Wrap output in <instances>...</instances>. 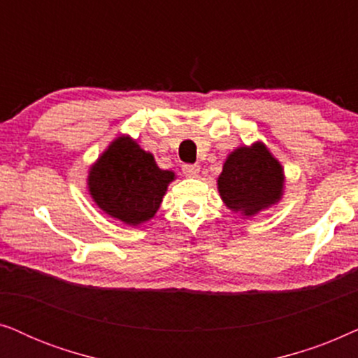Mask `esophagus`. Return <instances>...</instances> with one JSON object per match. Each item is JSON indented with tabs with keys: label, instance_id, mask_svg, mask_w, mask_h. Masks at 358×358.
I'll return each instance as SVG.
<instances>
[{
	"label": "esophagus",
	"instance_id": "1",
	"mask_svg": "<svg viewBox=\"0 0 358 358\" xmlns=\"http://www.w3.org/2000/svg\"><path fill=\"white\" fill-rule=\"evenodd\" d=\"M182 173L187 176V178H197L200 173V166L199 164H184Z\"/></svg>",
	"mask_w": 358,
	"mask_h": 358
}]
</instances>
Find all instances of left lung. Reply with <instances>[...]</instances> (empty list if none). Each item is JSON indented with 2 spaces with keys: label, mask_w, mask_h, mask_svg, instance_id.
I'll use <instances>...</instances> for the list:
<instances>
[{
  "label": "left lung",
  "mask_w": 358,
  "mask_h": 358,
  "mask_svg": "<svg viewBox=\"0 0 358 358\" xmlns=\"http://www.w3.org/2000/svg\"><path fill=\"white\" fill-rule=\"evenodd\" d=\"M223 203L244 218L280 202L285 185L283 168L262 141L243 145L227 156L217 179Z\"/></svg>",
  "instance_id": "left-lung-1"
}]
</instances>
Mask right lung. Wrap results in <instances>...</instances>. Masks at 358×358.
Segmentation results:
<instances>
[{"label":"right lung","instance_id":"obj_1","mask_svg":"<svg viewBox=\"0 0 358 358\" xmlns=\"http://www.w3.org/2000/svg\"><path fill=\"white\" fill-rule=\"evenodd\" d=\"M174 171L159 169L155 156L129 135L117 136L87 173L91 199L106 215L138 227L158 212Z\"/></svg>","mask_w":358,"mask_h":358}]
</instances>
